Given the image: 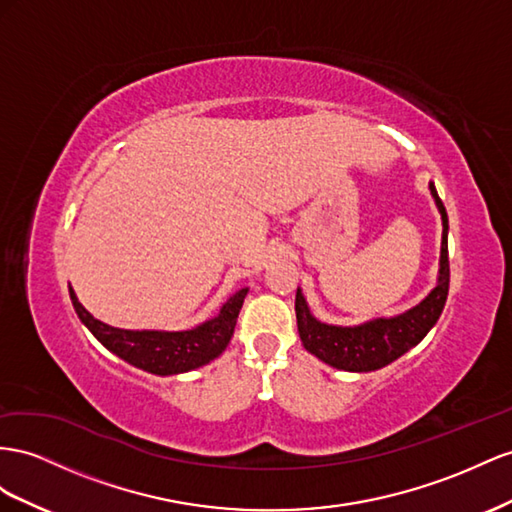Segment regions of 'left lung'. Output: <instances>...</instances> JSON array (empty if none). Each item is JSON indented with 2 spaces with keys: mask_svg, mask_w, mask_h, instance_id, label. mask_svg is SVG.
<instances>
[{
  "mask_svg": "<svg viewBox=\"0 0 512 512\" xmlns=\"http://www.w3.org/2000/svg\"><path fill=\"white\" fill-rule=\"evenodd\" d=\"M437 211L441 215V252L437 284L416 306L394 314L379 316L359 325H331L316 319L306 297L297 288L295 312L299 338L308 353L319 357L331 368L347 372H372L392 364L394 359L411 351L435 327L446 306L450 265H448V213L439 200L437 189L428 183Z\"/></svg>",
  "mask_w": 512,
  "mask_h": 512,
  "instance_id": "obj_1",
  "label": "left lung"
}]
</instances>
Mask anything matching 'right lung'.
Masks as SVG:
<instances>
[{
    "instance_id": "1",
    "label": "right lung",
    "mask_w": 512,
    "mask_h": 512,
    "mask_svg": "<svg viewBox=\"0 0 512 512\" xmlns=\"http://www.w3.org/2000/svg\"><path fill=\"white\" fill-rule=\"evenodd\" d=\"M68 293H71V301L79 321L90 329V334L107 351H112L135 368L150 372V375L170 377L206 366L224 353L234 334V325H237L247 288H241L232 297H228L213 319L183 331L112 327L94 319L81 306L71 284H68Z\"/></svg>"
}]
</instances>
